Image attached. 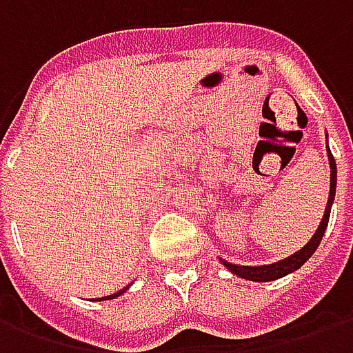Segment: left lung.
<instances>
[{"label":"left lung","instance_id":"left-lung-1","mask_svg":"<svg viewBox=\"0 0 353 353\" xmlns=\"http://www.w3.org/2000/svg\"><path fill=\"white\" fill-rule=\"evenodd\" d=\"M327 154H329V164H331V191H329V200H327V208H325V214H323V219H321V223H319L318 230H316V234L312 236L310 242L304 245L303 250H299V252L293 253L291 257L278 261V263H272V265L238 266V265H232V263H227L225 259H221L223 265L227 266L230 272L236 274V276H240V278H244V280H250V281H272V280H278V278H281V276H285V274L289 272H295L296 268H301L306 261L310 259L312 253L318 250L319 242H321V238H323V234H325L327 223H329V215H331V204H333L334 191H336V164H334V159H333V154H331V151H329V147H327Z\"/></svg>","mask_w":353,"mask_h":353}]
</instances>
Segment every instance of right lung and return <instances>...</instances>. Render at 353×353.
<instances>
[{"label":"right lung","instance_id":"obj_1","mask_svg":"<svg viewBox=\"0 0 353 353\" xmlns=\"http://www.w3.org/2000/svg\"><path fill=\"white\" fill-rule=\"evenodd\" d=\"M124 291H126V288H124V289H121V291H117L115 295H109V296H101V299H96V301H108V299H115V296H119V295H123Z\"/></svg>","mask_w":353,"mask_h":353}]
</instances>
